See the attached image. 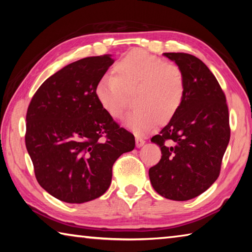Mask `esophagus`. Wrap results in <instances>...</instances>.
Segmentation results:
<instances>
[{"label":"esophagus","instance_id":"esophagus-1","mask_svg":"<svg viewBox=\"0 0 252 252\" xmlns=\"http://www.w3.org/2000/svg\"><path fill=\"white\" fill-rule=\"evenodd\" d=\"M144 143H146V141H144L142 138H140V136H135V146H136V148H141Z\"/></svg>","mask_w":252,"mask_h":252}]
</instances>
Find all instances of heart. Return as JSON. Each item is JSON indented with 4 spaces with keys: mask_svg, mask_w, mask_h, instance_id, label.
I'll use <instances>...</instances> for the list:
<instances>
[{
    "mask_svg": "<svg viewBox=\"0 0 252 252\" xmlns=\"http://www.w3.org/2000/svg\"><path fill=\"white\" fill-rule=\"evenodd\" d=\"M134 109L125 125L136 134H144L173 119L186 95V81L180 67L144 50H132L113 66V75L101 78L94 94L102 110L113 119L125 113L126 94Z\"/></svg>",
    "mask_w": 252,
    "mask_h": 252,
    "instance_id": "b5f03b06",
    "label": "heart"
}]
</instances>
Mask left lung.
<instances>
[{"label":"left lung","mask_w":252,"mask_h":252,"mask_svg":"<svg viewBox=\"0 0 252 252\" xmlns=\"http://www.w3.org/2000/svg\"><path fill=\"white\" fill-rule=\"evenodd\" d=\"M163 54L181 69L186 95L172 120L152 136L162 156L149 177L162 197L186 201L219 177L230 140L229 111L222 89L201 60L188 53Z\"/></svg>","instance_id":"obj_1"}]
</instances>
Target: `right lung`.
Here are the masks:
<instances>
[{
  "label": "right lung",
  "instance_id": "add662e5",
  "mask_svg": "<svg viewBox=\"0 0 252 252\" xmlns=\"http://www.w3.org/2000/svg\"><path fill=\"white\" fill-rule=\"evenodd\" d=\"M113 62L105 54L71 63L46 79L29 104L25 146L35 178L61 201L101 197L114 162L134 149V135L102 110L94 94Z\"/></svg>",
  "mask_w": 252,
  "mask_h": 252
}]
</instances>
